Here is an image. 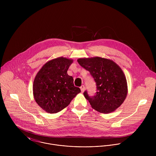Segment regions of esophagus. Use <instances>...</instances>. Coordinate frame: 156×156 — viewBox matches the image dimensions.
<instances>
[{
	"label": "esophagus",
	"mask_w": 156,
	"mask_h": 156,
	"mask_svg": "<svg viewBox=\"0 0 156 156\" xmlns=\"http://www.w3.org/2000/svg\"><path fill=\"white\" fill-rule=\"evenodd\" d=\"M80 88L81 89L82 92H83L84 90H85V86H84V85H82V86L80 87Z\"/></svg>",
	"instance_id": "34e87169"
}]
</instances>
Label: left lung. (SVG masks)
<instances>
[{"label":"left lung","mask_w":156,"mask_h":156,"mask_svg":"<svg viewBox=\"0 0 156 156\" xmlns=\"http://www.w3.org/2000/svg\"><path fill=\"white\" fill-rule=\"evenodd\" d=\"M77 62L89 71L96 83L95 95L89 97L87 91L83 93L91 107L103 113L115 111L123 103L128 93L126 77L122 69L112 60L98 56L79 58Z\"/></svg>","instance_id":"8db88e82"}]
</instances>
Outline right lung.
<instances>
[{
  "label": "right lung",
  "instance_id": "obj_1",
  "mask_svg": "<svg viewBox=\"0 0 156 156\" xmlns=\"http://www.w3.org/2000/svg\"><path fill=\"white\" fill-rule=\"evenodd\" d=\"M73 60L59 57L46 62L37 74L33 84L34 99L38 106L50 113L61 111L80 92L74 87L67 70Z\"/></svg>",
  "mask_w": 156,
  "mask_h": 156
}]
</instances>
